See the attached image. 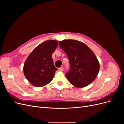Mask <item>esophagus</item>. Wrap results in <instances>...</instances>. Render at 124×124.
<instances>
[{"label":"esophagus","mask_w":124,"mask_h":124,"mask_svg":"<svg viewBox=\"0 0 124 124\" xmlns=\"http://www.w3.org/2000/svg\"><path fill=\"white\" fill-rule=\"evenodd\" d=\"M59 70L61 71H62L63 70V67H61V68H59Z\"/></svg>","instance_id":"1"}]
</instances>
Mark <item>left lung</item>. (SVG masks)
Masks as SVG:
<instances>
[{"label":"left lung","instance_id":"left-lung-1","mask_svg":"<svg viewBox=\"0 0 124 124\" xmlns=\"http://www.w3.org/2000/svg\"><path fill=\"white\" fill-rule=\"evenodd\" d=\"M59 45L69 60L70 70L66 76L70 83L82 88L94 81L100 66L93 52L85 44L78 40L59 41Z\"/></svg>","mask_w":124,"mask_h":124}]
</instances>
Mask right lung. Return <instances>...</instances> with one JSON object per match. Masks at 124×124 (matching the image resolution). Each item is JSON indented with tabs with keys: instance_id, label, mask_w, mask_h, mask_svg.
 Listing matches in <instances>:
<instances>
[{
	"instance_id": "add662e5",
	"label": "right lung",
	"mask_w": 124,
	"mask_h": 124,
	"mask_svg": "<svg viewBox=\"0 0 124 124\" xmlns=\"http://www.w3.org/2000/svg\"><path fill=\"white\" fill-rule=\"evenodd\" d=\"M57 44V41L54 40L44 41L35 47L26 59L24 74L35 87H42L53 80L57 69L54 65L52 55Z\"/></svg>"
}]
</instances>
